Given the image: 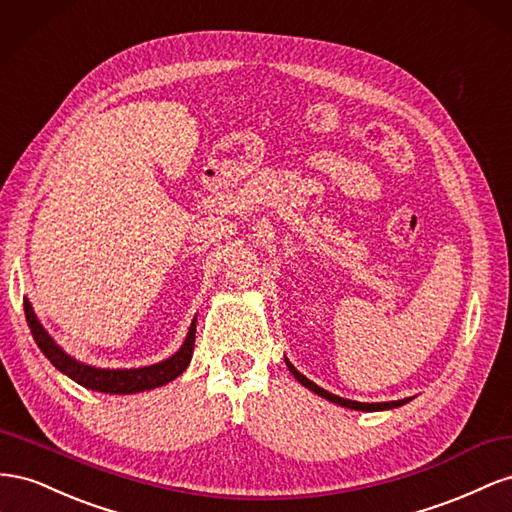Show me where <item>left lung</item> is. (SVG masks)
I'll use <instances>...</instances> for the list:
<instances>
[{"label":"left lung","instance_id":"left-lung-1","mask_svg":"<svg viewBox=\"0 0 512 512\" xmlns=\"http://www.w3.org/2000/svg\"><path fill=\"white\" fill-rule=\"evenodd\" d=\"M285 362H287L289 371L294 373V377L298 379V382H300L302 386H306L309 390H313L315 394H319V397H324V399H328V401H332V403L343 405V407H352V410H362V412H379V410H390V407H399V405H403V403L410 401V399H401V401H390V403H358V401L341 399V397H337V394H332V392H328V390H324V388H319L317 384H313V382H311V379H306L302 373H298V371L294 369V364H291L289 360H285Z\"/></svg>","mask_w":512,"mask_h":512}]
</instances>
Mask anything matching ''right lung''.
Masks as SVG:
<instances>
[{
  "label": "right lung",
  "mask_w": 512,
  "mask_h": 512,
  "mask_svg": "<svg viewBox=\"0 0 512 512\" xmlns=\"http://www.w3.org/2000/svg\"><path fill=\"white\" fill-rule=\"evenodd\" d=\"M23 309H25V319L27 326L32 330V337L38 343L40 352L45 354L55 369H60L64 375L70 379H75L77 384L90 390L98 392H109V394H133V392H143V390H152L163 386L171 379L182 375V371L188 367V362L193 358V347H195V321L191 324V330L186 334V341L180 347L178 354H173L171 358L152 364V367H143V369H96V367H87L83 362H77L75 358H70L64 354L60 347L55 345V341L49 337L47 330L40 326V321L36 319L32 304L23 300Z\"/></svg>",
  "instance_id": "obj_1"
}]
</instances>
